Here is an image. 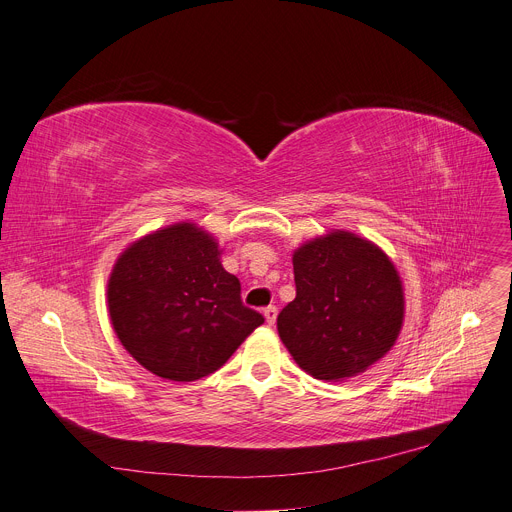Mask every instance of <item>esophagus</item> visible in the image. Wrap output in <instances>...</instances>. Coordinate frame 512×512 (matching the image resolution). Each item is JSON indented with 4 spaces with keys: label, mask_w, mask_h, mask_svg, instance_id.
I'll return each instance as SVG.
<instances>
[{
    "label": "esophagus",
    "mask_w": 512,
    "mask_h": 512,
    "mask_svg": "<svg viewBox=\"0 0 512 512\" xmlns=\"http://www.w3.org/2000/svg\"><path fill=\"white\" fill-rule=\"evenodd\" d=\"M263 317H265V323H267V325H274V323H276V317H278V309H276V306H267V309H263Z\"/></svg>",
    "instance_id": "34e87169"
}]
</instances>
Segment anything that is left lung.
Segmentation results:
<instances>
[{"instance_id":"obj_1","label":"left lung","mask_w":512,"mask_h":512,"mask_svg":"<svg viewBox=\"0 0 512 512\" xmlns=\"http://www.w3.org/2000/svg\"><path fill=\"white\" fill-rule=\"evenodd\" d=\"M292 263L296 298L278 315V333L306 374L344 381L395 346L405 298L383 249L333 230L298 247Z\"/></svg>"}]
</instances>
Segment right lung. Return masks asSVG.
Wrapping results in <instances>:
<instances>
[{
    "label": "right lung",
    "mask_w": 512,
    "mask_h": 512,
    "mask_svg": "<svg viewBox=\"0 0 512 512\" xmlns=\"http://www.w3.org/2000/svg\"><path fill=\"white\" fill-rule=\"evenodd\" d=\"M220 253L210 232L179 222L142 236L115 261L107 286L113 329L156 377H208L263 323Z\"/></svg>",
    "instance_id": "1"
}]
</instances>
